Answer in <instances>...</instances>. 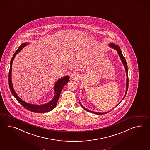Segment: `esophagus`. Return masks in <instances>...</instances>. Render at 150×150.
Masks as SVG:
<instances>
[{
    "label": "esophagus",
    "mask_w": 150,
    "mask_h": 150,
    "mask_svg": "<svg viewBox=\"0 0 150 150\" xmlns=\"http://www.w3.org/2000/svg\"><path fill=\"white\" fill-rule=\"evenodd\" d=\"M75 75L74 74H71V76L72 77H75Z\"/></svg>",
    "instance_id": "obj_1"
}]
</instances>
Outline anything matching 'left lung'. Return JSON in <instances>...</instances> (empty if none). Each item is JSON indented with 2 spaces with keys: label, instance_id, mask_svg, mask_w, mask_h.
Here are the masks:
<instances>
[{
  "label": "left lung",
  "instance_id": "1",
  "mask_svg": "<svg viewBox=\"0 0 150 150\" xmlns=\"http://www.w3.org/2000/svg\"><path fill=\"white\" fill-rule=\"evenodd\" d=\"M109 45L111 47H112L113 49H115L116 50H117L118 53V54H119V56H120V58H121V59L122 62V63H123V65H124V66H125V70H126V74H127V84H126V94H125V97L123 98V99H124L125 97H126V94L127 93V91H128V83H129V79H128V67H127V62H126V59H125V57H123V54H122V53L121 50V49H120V47L119 46H118L117 45L113 44H110ZM123 99H122V100H123ZM79 103H80V104L81 105V106H82L84 109L86 111H88V112H91V113H96V114H97V115H103V114H105V113H108V112H109L110 111L106 112H105V113H100V112H94V111H91V110H89L87 109L85 107H83V106L81 105V104L80 103V101H79Z\"/></svg>",
  "mask_w": 150,
  "mask_h": 150
}]
</instances>
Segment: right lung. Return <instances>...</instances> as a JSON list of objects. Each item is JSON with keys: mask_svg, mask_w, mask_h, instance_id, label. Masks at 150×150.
I'll use <instances>...</instances> for the list:
<instances>
[{"mask_svg": "<svg viewBox=\"0 0 150 150\" xmlns=\"http://www.w3.org/2000/svg\"><path fill=\"white\" fill-rule=\"evenodd\" d=\"M27 45L26 43L21 44L20 46L17 50L13 54L12 59L10 62V70L8 73V85H9V88L11 91V92L12 95L14 96L17 99V100L26 109L30 111H32L33 112H37V113H44L47 112L51 111L57 105V102L59 99V98L60 97L61 91L63 89V87L69 81V78L68 76H66L65 77L62 78L61 79L58 80L57 82L54 85V91H55V95L53 98L52 100L50 102H49L47 104H45L44 105H33L30 104L29 103H27L26 102L22 100L19 97L16 93L15 92L14 89L13 88L12 86V82H11V70H12V64L13 61L14 59V58L18 53L25 46Z\"/></svg>", "mask_w": 150, "mask_h": 150, "instance_id": "right-lung-1", "label": "right lung"}]
</instances>
